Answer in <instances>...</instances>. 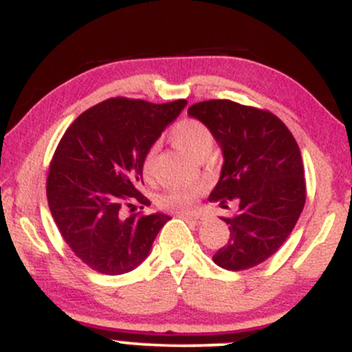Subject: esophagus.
Masks as SVG:
<instances>
[{
	"label": "esophagus",
	"instance_id": "34e87169",
	"mask_svg": "<svg viewBox=\"0 0 352 352\" xmlns=\"http://www.w3.org/2000/svg\"><path fill=\"white\" fill-rule=\"evenodd\" d=\"M179 218H183L184 221H188V223H192V224H199L204 221V216L203 214H188V212H183V214H177Z\"/></svg>",
	"mask_w": 352,
	"mask_h": 352
}]
</instances>
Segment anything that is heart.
Here are the masks:
<instances>
[{"mask_svg": "<svg viewBox=\"0 0 352 352\" xmlns=\"http://www.w3.org/2000/svg\"><path fill=\"white\" fill-rule=\"evenodd\" d=\"M169 140L179 151L195 161L204 160L214 148V134L206 124L197 120H181L169 131ZM143 175L146 179L153 176V151L143 160ZM201 195L199 186H184L169 189L160 197V206L171 211H189Z\"/></svg>", "mask_w": 352, "mask_h": 352, "instance_id": "1", "label": "heart"}]
</instances>
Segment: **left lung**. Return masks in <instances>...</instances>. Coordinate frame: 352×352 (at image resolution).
<instances>
[{
  "label": "left lung",
  "mask_w": 352,
  "mask_h": 352,
  "mask_svg": "<svg viewBox=\"0 0 352 352\" xmlns=\"http://www.w3.org/2000/svg\"><path fill=\"white\" fill-rule=\"evenodd\" d=\"M188 114L206 124L223 148V171L209 201L223 208L238 203L236 214L223 218L229 239L212 261L229 271L258 266L283 246L306 203L299 146L276 114L254 106L209 100Z\"/></svg>",
  "instance_id": "1"
}]
</instances>
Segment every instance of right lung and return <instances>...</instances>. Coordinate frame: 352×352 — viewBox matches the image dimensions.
<instances>
[{
  "instance_id": "obj_1",
  "label": "right lung",
  "mask_w": 352,
  "mask_h": 352,
  "mask_svg": "<svg viewBox=\"0 0 352 352\" xmlns=\"http://www.w3.org/2000/svg\"><path fill=\"white\" fill-rule=\"evenodd\" d=\"M184 106L109 98L63 134L46 179L48 206L63 239L93 271L124 274L148 258L169 216L133 212L151 204L138 189L143 160Z\"/></svg>"
}]
</instances>
